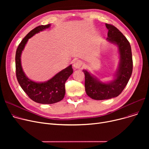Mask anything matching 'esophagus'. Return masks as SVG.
<instances>
[{
  "mask_svg": "<svg viewBox=\"0 0 149 149\" xmlns=\"http://www.w3.org/2000/svg\"><path fill=\"white\" fill-rule=\"evenodd\" d=\"M83 64V63L81 60H76L74 61L73 63V67L75 69H80V67Z\"/></svg>",
  "mask_w": 149,
  "mask_h": 149,
  "instance_id": "obj_1",
  "label": "esophagus"
}]
</instances>
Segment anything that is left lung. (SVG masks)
<instances>
[{
	"label": "left lung",
	"instance_id": "8db88e82",
	"mask_svg": "<svg viewBox=\"0 0 149 149\" xmlns=\"http://www.w3.org/2000/svg\"><path fill=\"white\" fill-rule=\"evenodd\" d=\"M108 29L107 40L118 47L120 54L119 65L113 80L104 83L86 70L85 75V91L91 98L97 100L111 99L118 97L127 85L131 77L133 61L130 45L120 31L114 26L106 23Z\"/></svg>",
	"mask_w": 149,
	"mask_h": 149
}]
</instances>
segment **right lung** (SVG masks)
<instances>
[{
  "instance_id": "right-lung-1",
  "label": "right lung",
  "mask_w": 149,
  "mask_h": 149,
  "mask_svg": "<svg viewBox=\"0 0 149 149\" xmlns=\"http://www.w3.org/2000/svg\"><path fill=\"white\" fill-rule=\"evenodd\" d=\"M51 26L50 24L38 26L23 38L15 53V70L17 81L27 95L40 104H53L63 99L65 95V82L73 73L72 65L55 75L45 82H36L30 80L23 72L21 64V55L28 39L36 33Z\"/></svg>"
}]
</instances>
